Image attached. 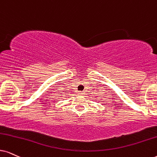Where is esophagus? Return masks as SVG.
I'll list each match as a JSON object with an SVG mask.
<instances>
[{
  "label": "esophagus",
  "instance_id": "1",
  "mask_svg": "<svg viewBox=\"0 0 157 157\" xmlns=\"http://www.w3.org/2000/svg\"><path fill=\"white\" fill-rule=\"evenodd\" d=\"M84 93L85 92H83V91H79V92H78V93L80 95H83V94H84Z\"/></svg>",
  "mask_w": 157,
  "mask_h": 157
}]
</instances>
